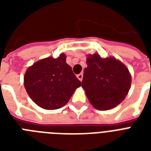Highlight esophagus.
<instances>
[{"label":"esophagus","instance_id":"obj_1","mask_svg":"<svg viewBox=\"0 0 151 151\" xmlns=\"http://www.w3.org/2000/svg\"><path fill=\"white\" fill-rule=\"evenodd\" d=\"M77 78H78L81 81L83 79V73H79V74H78V75H77Z\"/></svg>","mask_w":151,"mask_h":151}]
</instances>
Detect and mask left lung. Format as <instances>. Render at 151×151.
Instances as JSON below:
<instances>
[{
    "label": "left lung",
    "mask_w": 151,
    "mask_h": 151,
    "mask_svg": "<svg viewBox=\"0 0 151 151\" xmlns=\"http://www.w3.org/2000/svg\"><path fill=\"white\" fill-rule=\"evenodd\" d=\"M84 70L82 88L95 108L106 110L117 106L128 94L131 75L122 62L114 57L88 55Z\"/></svg>",
    "instance_id": "1"
}]
</instances>
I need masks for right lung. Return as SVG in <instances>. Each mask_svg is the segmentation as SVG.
I'll use <instances>...</instances> for the list:
<instances>
[{
  "label": "right lung",
  "mask_w": 151,
  "mask_h": 151,
  "mask_svg": "<svg viewBox=\"0 0 151 151\" xmlns=\"http://www.w3.org/2000/svg\"><path fill=\"white\" fill-rule=\"evenodd\" d=\"M81 85L63 53L56 59L48 57L36 62L24 76V86L29 96L45 110L63 107Z\"/></svg>",
  "instance_id": "1"
}]
</instances>
